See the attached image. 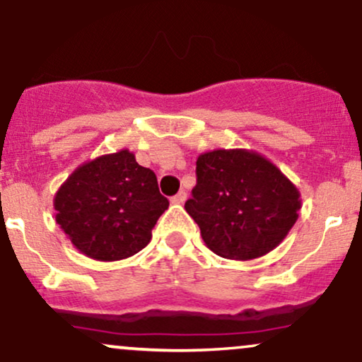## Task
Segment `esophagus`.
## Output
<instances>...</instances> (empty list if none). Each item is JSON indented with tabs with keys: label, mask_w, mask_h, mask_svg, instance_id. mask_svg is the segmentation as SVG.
Wrapping results in <instances>:
<instances>
[{
	"label": "esophagus",
	"mask_w": 362,
	"mask_h": 362,
	"mask_svg": "<svg viewBox=\"0 0 362 362\" xmlns=\"http://www.w3.org/2000/svg\"><path fill=\"white\" fill-rule=\"evenodd\" d=\"M185 199H187V192H185V190H180V192H178L177 195H173V197L170 199V202H172V204H184Z\"/></svg>",
	"instance_id": "esophagus-1"
}]
</instances>
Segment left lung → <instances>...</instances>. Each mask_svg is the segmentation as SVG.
I'll list each match as a JSON object with an SVG mask.
<instances>
[{
    "mask_svg": "<svg viewBox=\"0 0 362 362\" xmlns=\"http://www.w3.org/2000/svg\"><path fill=\"white\" fill-rule=\"evenodd\" d=\"M185 211L207 248L223 259L252 260L279 245L298 219L300 190L267 158L248 149L202 153Z\"/></svg>",
    "mask_w": 362,
    "mask_h": 362,
    "instance_id": "8db88e82",
    "label": "left lung"
}]
</instances>
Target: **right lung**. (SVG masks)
Listing matches in <instances>:
<instances>
[{
    "label": "right lung",
    "instance_id": "add662e5",
    "mask_svg": "<svg viewBox=\"0 0 362 362\" xmlns=\"http://www.w3.org/2000/svg\"><path fill=\"white\" fill-rule=\"evenodd\" d=\"M56 221L74 247L100 262L134 255L168 209L153 170L141 167L129 149L78 167L54 197Z\"/></svg>",
    "mask_w": 362,
    "mask_h": 362
}]
</instances>
